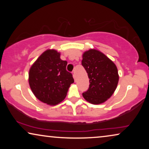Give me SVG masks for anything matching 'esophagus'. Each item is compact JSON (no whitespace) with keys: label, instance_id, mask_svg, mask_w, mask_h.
<instances>
[{"label":"esophagus","instance_id":"esophagus-1","mask_svg":"<svg viewBox=\"0 0 149 149\" xmlns=\"http://www.w3.org/2000/svg\"><path fill=\"white\" fill-rule=\"evenodd\" d=\"M73 78H74V81H76V75H75V74L74 73H73Z\"/></svg>","mask_w":149,"mask_h":149}]
</instances>
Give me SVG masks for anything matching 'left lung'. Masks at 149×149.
Listing matches in <instances>:
<instances>
[{
  "label": "left lung",
  "mask_w": 149,
  "mask_h": 149,
  "mask_svg": "<svg viewBox=\"0 0 149 149\" xmlns=\"http://www.w3.org/2000/svg\"><path fill=\"white\" fill-rule=\"evenodd\" d=\"M81 64L89 79V88L83 93V97L93 104L104 102L117 88L119 81L117 66L104 54L95 49L83 54Z\"/></svg>",
  "instance_id": "obj_1"
}]
</instances>
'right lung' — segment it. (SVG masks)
Returning a JSON list of instances; mask_svg holds the SVG:
<instances>
[{
	"label": "right lung",
	"instance_id": "add662e5",
	"mask_svg": "<svg viewBox=\"0 0 149 149\" xmlns=\"http://www.w3.org/2000/svg\"><path fill=\"white\" fill-rule=\"evenodd\" d=\"M66 65V61L60 59V53L54 49L47 50L34 63L29 71V84L39 100L56 105L65 98L74 83Z\"/></svg>",
	"mask_w": 149,
	"mask_h": 149
}]
</instances>
